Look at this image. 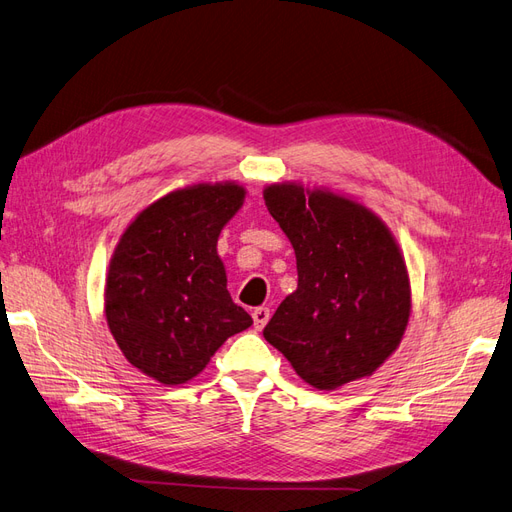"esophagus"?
<instances>
[{
	"label": "esophagus",
	"instance_id": "obj_1",
	"mask_svg": "<svg viewBox=\"0 0 512 512\" xmlns=\"http://www.w3.org/2000/svg\"><path fill=\"white\" fill-rule=\"evenodd\" d=\"M252 318H254V327L260 331L262 327H265V324L269 322V318H271V309L269 307H256L254 312H252Z\"/></svg>",
	"mask_w": 512,
	"mask_h": 512
}]
</instances>
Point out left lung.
Segmentation results:
<instances>
[{"instance_id":"obj_1","label":"left lung","mask_w":512,"mask_h":512,"mask_svg":"<svg viewBox=\"0 0 512 512\" xmlns=\"http://www.w3.org/2000/svg\"><path fill=\"white\" fill-rule=\"evenodd\" d=\"M265 205L297 256V290L262 331L320 391L371 376L399 346L410 282L399 247L374 213L331 192L269 185Z\"/></svg>"}]
</instances>
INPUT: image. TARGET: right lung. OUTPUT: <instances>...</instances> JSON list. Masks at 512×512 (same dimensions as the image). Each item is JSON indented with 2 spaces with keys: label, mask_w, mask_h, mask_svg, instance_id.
Masks as SVG:
<instances>
[{
  "label": "right lung",
  "mask_w": 512,
  "mask_h": 512,
  "mask_svg": "<svg viewBox=\"0 0 512 512\" xmlns=\"http://www.w3.org/2000/svg\"><path fill=\"white\" fill-rule=\"evenodd\" d=\"M243 196L235 183L177 190L138 215L115 247L106 322L123 356L153 380H192L230 335L252 327L230 299L215 247Z\"/></svg>",
  "instance_id": "obj_1"
}]
</instances>
